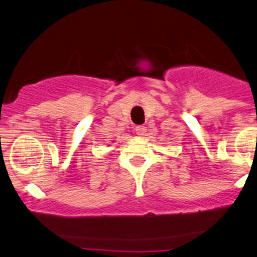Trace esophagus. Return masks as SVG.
<instances>
[{"label":"esophagus","instance_id":"1","mask_svg":"<svg viewBox=\"0 0 257 257\" xmlns=\"http://www.w3.org/2000/svg\"><path fill=\"white\" fill-rule=\"evenodd\" d=\"M135 132H136V135H138V136H143V135L146 134V132H147V126H145V125L136 126Z\"/></svg>","mask_w":257,"mask_h":257}]
</instances>
